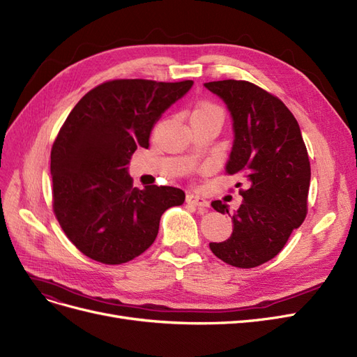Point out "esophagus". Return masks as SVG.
I'll use <instances>...</instances> for the list:
<instances>
[{
  "label": "esophagus",
  "instance_id": "esophagus-1",
  "mask_svg": "<svg viewBox=\"0 0 357 357\" xmlns=\"http://www.w3.org/2000/svg\"><path fill=\"white\" fill-rule=\"evenodd\" d=\"M187 202L194 204L195 207H199V208H207L208 207V202L204 199L203 195H199V194H188Z\"/></svg>",
  "mask_w": 357,
  "mask_h": 357
}]
</instances>
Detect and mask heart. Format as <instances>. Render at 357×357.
<instances>
[{
	"mask_svg": "<svg viewBox=\"0 0 357 357\" xmlns=\"http://www.w3.org/2000/svg\"><path fill=\"white\" fill-rule=\"evenodd\" d=\"M192 114H208V116H218L220 119L223 116L220 107H218L216 104H212V102H202V104H199L194 109Z\"/></svg>",
	"mask_w": 357,
	"mask_h": 357,
	"instance_id": "obj_1",
	"label": "heart"
}]
</instances>
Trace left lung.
Returning <instances> with one entry per match:
<instances>
[{
    "label": "left lung",
    "mask_w": 357,
    "mask_h": 357,
    "mask_svg": "<svg viewBox=\"0 0 357 357\" xmlns=\"http://www.w3.org/2000/svg\"><path fill=\"white\" fill-rule=\"evenodd\" d=\"M227 104L234 142L225 170L243 174L241 206L229 213L220 200L212 207L232 219V234L210 243L213 255L235 268H256L273 259L307 213L310 162L300 126L287 105L245 81L207 82Z\"/></svg>",
    "instance_id": "8db88e82"
}]
</instances>
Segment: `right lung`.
Returning <instances> with one entry per match:
<instances>
[{
	"label": "right lung",
	"instance_id": "right-lung-1",
	"mask_svg": "<svg viewBox=\"0 0 357 357\" xmlns=\"http://www.w3.org/2000/svg\"><path fill=\"white\" fill-rule=\"evenodd\" d=\"M192 84L116 79L91 89L66 119L51 150L52 207L68 238L92 260L135 259L154 243L162 215L185 200L174 187L134 188L128 169Z\"/></svg>",
	"mask_w": 357,
	"mask_h": 357
}]
</instances>
